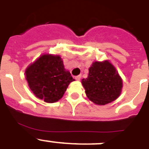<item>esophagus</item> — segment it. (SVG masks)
Here are the masks:
<instances>
[{"mask_svg": "<svg viewBox=\"0 0 149 149\" xmlns=\"http://www.w3.org/2000/svg\"><path fill=\"white\" fill-rule=\"evenodd\" d=\"M75 79H76V80H77V81H79V80L81 79V76H80V75H79V76H76V77H75Z\"/></svg>", "mask_w": 149, "mask_h": 149, "instance_id": "1", "label": "esophagus"}]
</instances>
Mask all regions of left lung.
I'll list each match as a JSON object with an SVG mask.
<instances>
[{"label": "left lung", "instance_id": "1", "mask_svg": "<svg viewBox=\"0 0 149 149\" xmlns=\"http://www.w3.org/2000/svg\"><path fill=\"white\" fill-rule=\"evenodd\" d=\"M88 78L82 79L85 94L97 105H106L120 96L122 79L109 61H94L89 67Z\"/></svg>", "mask_w": 149, "mask_h": 149}]
</instances>
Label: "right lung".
<instances>
[{
	"label": "right lung",
	"mask_w": 149,
	"mask_h": 149,
	"mask_svg": "<svg viewBox=\"0 0 149 149\" xmlns=\"http://www.w3.org/2000/svg\"><path fill=\"white\" fill-rule=\"evenodd\" d=\"M24 73L33 94L46 103L58 101L75 80L58 55H42L27 67Z\"/></svg>",
	"instance_id": "right-lung-1"
}]
</instances>
